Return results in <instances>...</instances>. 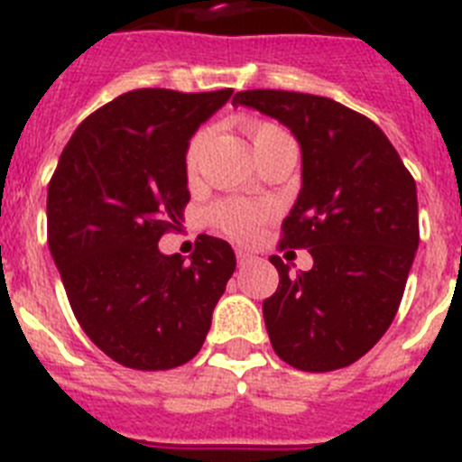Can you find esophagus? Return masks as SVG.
<instances>
[{"mask_svg": "<svg viewBox=\"0 0 462 462\" xmlns=\"http://www.w3.org/2000/svg\"><path fill=\"white\" fill-rule=\"evenodd\" d=\"M236 259H238V265L243 268V265H247L254 256L249 252H245V249H238V252H236Z\"/></svg>", "mask_w": 462, "mask_h": 462, "instance_id": "obj_1", "label": "esophagus"}]
</instances>
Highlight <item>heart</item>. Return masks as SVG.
I'll list each match as a JSON object with an SVG mask.
<instances>
[{
    "instance_id": "1",
    "label": "heart",
    "mask_w": 462,
    "mask_h": 462,
    "mask_svg": "<svg viewBox=\"0 0 462 462\" xmlns=\"http://www.w3.org/2000/svg\"><path fill=\"white\" fill-rule=\"evenodd\" d=\"M245 133L252 139L254 151L259 153L268 146L274 139L286 137L283 130H279L277 125L263 124V121H245L243 124ZM208 143V133L201 130V133L194 134L188 143V151H185V171L192 179L199 169V160L203 155V148ZM265 217V210L259 208V206H249V203L240 201H226L217 203L213 210H210V219L222 228L224 234H228L236 240H252L254 236L259 234V226Z\"/></svg>"
}]
</instances>
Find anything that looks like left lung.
<instances>
[{
    "mask_svg": "<svg viewBox=\"0 0 462 462\" xmlns=\"http://www.w3.org/2000/svg\"><path fill=\"white\" fill-rule=\"evenodd\" d=\"M234 105L277 118L300 143L302 183L282 247H307L314 265L270 263L279 286L263 302L274 353L300 371L350 366L392 325L419 247L417 185L387 134L323 96L252 88Z\"/></svg>",
    "mask_w": 462,
    "mask_h": 462,
    "instance_id": "1",
    "label": "left lung"
}]
</instances>
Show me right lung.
Instances as JSON below:
<instances>
[{
	"label": "right lung",
	"mask_w": 462,
	"mask_h": 462,
	"mask_svg": "<svg viewBox=\"0 0 462 462\" xmlns=\"http://www.w3.org/2000/svg\"><path fill=\"white\" fill-rule=\"evenodd\" d=\"M231 88H134L84 118L48 188V245L87 337L114 362L164 371L201 350L236 270L231 245L199 236L162 254L189 201L185 151Z\"/></svg>",
	"instance_id": "obj_1"
}]
</instances>
